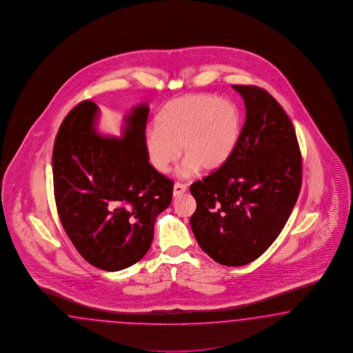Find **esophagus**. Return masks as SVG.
Here are the masks:
<instances>
[{"mask_svg": "<svg viewBox=\"0 0 353 353\" xmlns=\"http://www.w3.org/2000/svg\"><path fill=\"white\" fill-rule=\"evenodd\" d=\"M184 192H187V184L183 183H175L174 188H172V196L174 197H179Z\"/></svg>", "mask_w": 353, "mask_h": 353, "instance_id": "34e87169", "label": "esophagus"}]
</instances>
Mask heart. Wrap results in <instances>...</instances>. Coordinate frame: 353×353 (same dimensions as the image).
Here are the masks:
<instances>
[{
	"instance_id": "heart-1",
	"label": "heart",
	"mask_w": 353,
	"mask_h": 353,
	"mask_svg": "<svg viewBox=\"0 0 353 353\" xmlns=\"http://www.w3.org/2000/svg\"><path fill=\"white\" fill-rule=\"evenodd\" d=\"M242 117L233 101L211 94H188L172 101L156 119V128L145 133L148 160L159 172L172 170L181 157L185 161L179 176L199 170L212 172L229 160L239 142Z\"/></svg>"
}]
</instances>
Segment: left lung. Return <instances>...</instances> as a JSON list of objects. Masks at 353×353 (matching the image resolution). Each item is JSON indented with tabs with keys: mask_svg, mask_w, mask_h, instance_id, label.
Listing matches in <instances>:
<instances>
[{
	"mask_svg": "<svg viewBox=\"0 0 353 353\" xmlns=\"http://www.w3.org/2000/svg\"><path fill=\"white\" fill-rule=\"evenodd\" d=\"M245 121L223 166L190 185L197 208L190 226L215 261H254L281 234L299 199L302 157L294 127L278 101L254 85H233Z\"/></svg>",
	"mask_w": 353,
	"mask_h": 353,
	"instance_id": "1",
	"label": "left lung"
}]
</instances>
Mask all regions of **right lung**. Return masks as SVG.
I'll return each mask as SVG.
<instances>
[{"instance_id": "1", "label": "right lung", "mask_w": 353, "mask_h": 353, "mask_svg": "<svg viewBox=\"0 0 353 353\" xmlns=\"http://www.w3.org/2000/svg\"><path fill=\"white\" fill-rule=\"evenodd\" d=\"M148 106L125 117L123 137L101 136L99 108L83 101L63 119L52 152L56 208L81 257L119 272L139 261L152 243L154 220L172 197V181L145 152Z\"/></svg>"}]
</instances>
